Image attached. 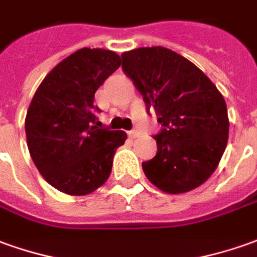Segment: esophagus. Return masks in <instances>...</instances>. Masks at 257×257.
Returning a JSON list of instances; mask_svg holds the SVG:
<instances>
[{"mask_svg":"<svg viewBox=\"0 0 257 257\" xmlns=\"http://www.w3.org/2000/svg\"><path fill=\"white\" fill-rule=\"evenodd\" d=\"M128 136H130L132 139H137L140 136V132H137V130H130V132H128Z\"/></svg>","mask_w":257,"mask_h":257,"instance_id":"1","label":"esophagus"}]
</instances>
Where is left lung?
Segmentation results:
<instances>
[{"instance_id": "8db88e82", "label": "left lung", "mask_w": 257, "mask_h": 257, "mask_svg": "<svg viewBox=\"0 0 257 257\" xmlns=\"http://www.w3.org/2000/svg\"><path fill=\"white\" fill-rule=\"evenodd\" d=\"M121 68L155 109L162 130L154 136L157 155L143 162L152 185L165 193H186L217 169L228 141V111L217 86L192 61L155 46L121 54Z\"/></svg>"}]
</instances>
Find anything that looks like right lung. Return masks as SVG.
<instances>
[{"mask_svg":"<svg viewBox=\"0 0 257 257\" xmlns=\"http://www.w3.org/2000/svg\"><path fill=\"white\" fill-rule=\"evenodd\" d=\"M120 64L114 51L81 49L46 75L32 99L25 120L28 148L39 172L60 192L89 194L110 175L127 134L98 127L93 99Z\"/></svg>","mask_w":257,"mask_h":257,"instance_id":"1","label":"right lung"}]
</instances>
